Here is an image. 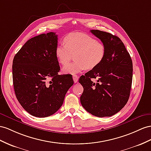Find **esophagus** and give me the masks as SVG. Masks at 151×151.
I'll list each match as a JSON object with an SVG mask.
<instances>
[{
    "instance_id": "obj_1",
    "label": "esophagus",
    "mask_w": 151,
    "mask_h": 151,
    "mask_svg": "<svg viewBox=\"0 0 151 151\" xmlns=\"http://www.w3.org/2000/svg\"><path fill=\"white\" fill-rule=\"evenodd\" d=\"M73 80H74V82L75 83H76L77 82H78V76H77V75H73Z\"/></svg>"
}]
</instances>
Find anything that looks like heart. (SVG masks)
Wrapping results in <instances>:
<instances>
[{
  "instance_id": "b5f03b06",
  "label": "heart",
  "mask_w": 151,
  "mask_h": 151,
  "mask_svg": "<svg viewBox=\"0 0 151 151\" xmlns=\"http://www.w3.org/2000/svg\"><path fill=\"white\" fill-rule=\"evenodd\" d=\"M74 55L75 60L67 63ZM106 55L105 46L96 39L80 32H73L64 38V43L55 48V55L65 74H76L86 69H92L101 64Z\"/></svg>"
}]
</instances>
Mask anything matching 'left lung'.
Returning a JSON list of instances; mask_svg holds the SVG:
<instances>
[{
    "mask_svg": "<svg viewBox=\"0 0 151 151\" xmlns=\"http://www.w3.org/2000/svg\"><path fill=\"white\" fill-rule=\"evenodd\" d=\"M91 33L105 46L106 55L98 67L80 76L83 87L80 102L88 113L96 117H110L128 101L133 78V63L121 39L99 30ZM97 79L94 83L92 79Z\"/></svg>",
    "mask_w": 151,
    "mask_h": 151,
    "instance_id": "obj_1",
    "label": "left lung"
}]
</instances>
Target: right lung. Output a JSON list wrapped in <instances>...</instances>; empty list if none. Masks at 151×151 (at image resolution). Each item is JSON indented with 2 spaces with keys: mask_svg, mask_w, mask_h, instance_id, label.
Wrapping results in <instances>:
<instances>
[{
  "mask_svg": "<svg viewBox=\"0 0 151 151\" xmlns=\"http://www.w3.org/2000/svg\"><path fill=\"white\" fill-rule=\"evenodd\" d=\"M57 36L51 32L30 39L13 59L15 94L22 106L34 117H48L59 110L74 83L71 75H58Z\"/></svg>",
  "mask_w": 151,
  "mask_h": 151,
  "instance_id": "obj_1",
  "label": "right lung"
}]
</instances>
